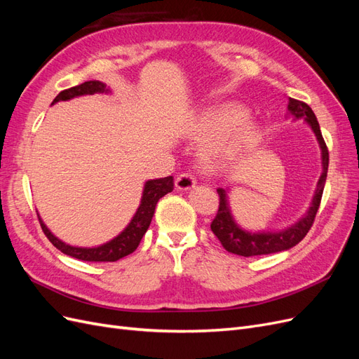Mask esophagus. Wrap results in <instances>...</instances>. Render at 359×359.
Listing matches in <instances>:
<instances>
[{
    "mask_svg": "<svg viewBox=\"0 0 359 359\" xmlns=\"http://www.w3.org/2000/svg\"><path fill=\"white\" fill-rule=\"evenodd\" d=\"M196 184V178H194L191 173H181L175 180V187L178 190H190Z\"/></svg>",
    "mask_w": 359,
    "mask_h": 359,
    "instance_id": "1",
    "label": "esophagus"
}]
</instances>
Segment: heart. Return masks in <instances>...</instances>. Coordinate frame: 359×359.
<instances>
[{"mask_svg":"<svg viewBox=\"0 0 359 359\" xmlns=\"http://www.w3.org/2000/svg\"><path fill=\"white\" fill-rule=\"evenodd\" d=\"M245 115L243 106L223 103L210 107L196 119L193 126L194 137L211 140L205 149L210 163L240 160L256 148L259 130Z\"/></svg>","mask_w":359,"mask_h":359,"instance_id":"1","label":"heart"}]
</instances>
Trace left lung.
<instances>
[{
    "label": "left lung",
    "mask_w": 359,
    "mask_h": 359,
    "mask_svg": "<svg viewBox=\"0 0 359 359\" xmlns=\"http://www.w3.org/2000/svg\"><path fill=\"white\" fill-rule=\"evenodd\" d=\"M287 109L295 118H304L310 124L311 130L316 135L319 145L322 149V175L318 181L316 191H314V198L311 201V206L309 208V212L302 217V219L295 223L293 226L287 227V229L281 232H264V233H250L243 231L240 226H238L233 220L231 214L229 205H227L226 199V191L223 189L217 190L219 193V211L214 217L211 223V231L212 233L219 238L222 245L227 250L229 253L238 255V256H260V255H271V253H278L283 252V250H289L293 245H297L304 236L307 235L310 227L313 226L314 219H316V212L319 210V205L322 201V193L325 187V181H327V173H328V163H330V154H328V147L325 144L320 127L318 123V118L311 111V107L299 100L290 99L289 97V104Z\"/></svg>",
    "instance_id": "1"
}]
</instances>
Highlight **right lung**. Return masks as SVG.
<instances>
[{
  "instance_id": "1",
  "label": "right lung",
  "mask_w": 359,
  "mask_h": 359,
  "mask_svg": "<svg viewBox=\"0 0 359 359\" xmlns=\"http://www.w3.org/2000/svg\"><path fill=\"white\" fill-rule=\"evenodd\" d=\"M104 91H107L104 83L99 81H88L81 85L72 86L69 90L61 91L55 97L53 103H57L60 100H70L73 97H78V95L104 93ZM172 190H173L172 177L147 181L144 193H142V201H140V205L132 222H130L126 229L116 238H114L112 241L106 243L100 247L82 248V247H72L69 244H64L62 241L58 240L57 236H53L50 233V231L45 226V223L41 222L40 217H39V222L43 232H45V235L48 236V240L64 255L72 256L79 260H86V262H116V260L123 259L124 256H128L137 248L140 240H142V236L148 231L151 219H153L154 211H156L157 202L160 201V198L170 193Z\"/></svg>"
}]
</instances>
